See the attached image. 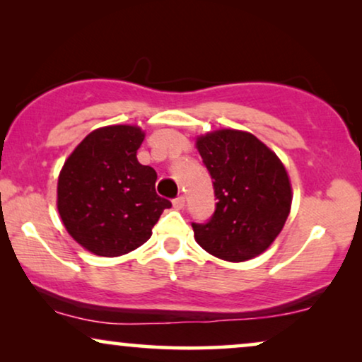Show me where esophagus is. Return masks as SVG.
Masks as SVG:
<instances>
[{"instance_id":"1","label":"esophagus","mask_w":362,"mask_h":362,"mask_svg":"<svg viewBox=\"0 0 362 362\" xmlns=\"http://www.w3.org/2000/svg\"><path fill=\"white\" fill-rule=\"evenodd\" d=\"M185 202H186L185 196H177L173 199V206H175L176 209H182V207H185Z\"/></svg>"}]
</instances>
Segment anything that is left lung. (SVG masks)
I'll list each match as a JSON object with an SVG mask.
<instances>
[{
    "label": "left lung",
    "mask_w": 362,
    "mask_h": 362,
    "mask_svg": "<svg viewBox=\"0 0 362 362\" xmlns=\"http://www.w3.org/2000/svg\"><path fill=\"white\" fill-rule=\"evenodd\" d=\"M212 177L214 214L192 222L194 239L217 259L244 262L262 254L284 229L291 186L284 165L252 133L217 130L197 138Z\"/></svg>",
    "instance_id": "obj_1"
}]
</instances>
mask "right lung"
<instances>
[{
	"instance_id": "obj_1",
	"label": "right lung",
	"mask_w": 362,
	"mask_h": 362,
	"mask_svg": "<svg viewBox=\"0 0 362 362\" xmlns=\"http://www.w3.org/2000/svg\"><path fill=\"white\" fill-rule=\"evenodd\" d=\"M138 127H103L83 138L59 175L57 209L69 234L92 254L138 249L171 202L155 191L156 171L140 165Z\"/></svg>"
}]
</instances>
